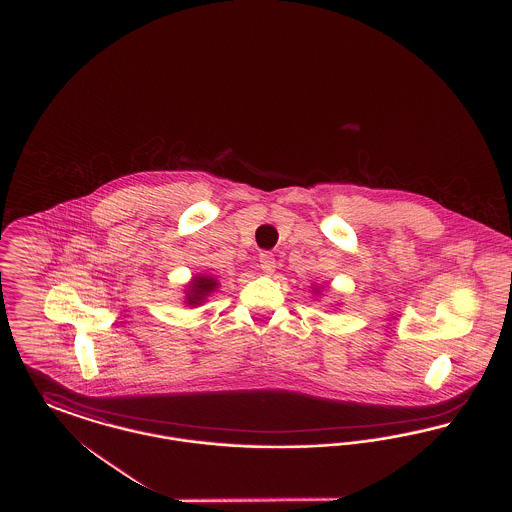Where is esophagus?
I'll return each instance as SVG.
<instances>
[{"label": "esophagus", "mask_w": 512, "mask_h": 512, "mask_svg": "<svg viewBox=\"0 0 512 512\" xmlns=\"http://www.w3.org/2000/svg\"><path fill=\"white\" fill-rule=\"evenodd\" d=\"M259 263H261V268H263V272H265V274H272V272H274L276 259H274V255H272V253L263 251V253L259 255Z\"/></svg>", "instance_id": "obj_1"}]
</instances>
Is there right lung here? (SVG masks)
Here are the masks:
<instances>
[{
    "instance_id": "1",
    "label": "right lung",
    "mask_w": 512,
    "mask_h": 512,
    "mask_svg": "<svg viewBox=\"0 0 512 512\" xmlns=\"http://www.w3.org/2000/svg\"><path fill=\"white\" fill-rule=\"evenodd\" d=\"M219 288V282L213 278V276H207V274H197L194 276V280L190 282V286L186 288V303L197 307L205 301V297L209 293L215 292Z\"/></svg>"
}]
</instances>
